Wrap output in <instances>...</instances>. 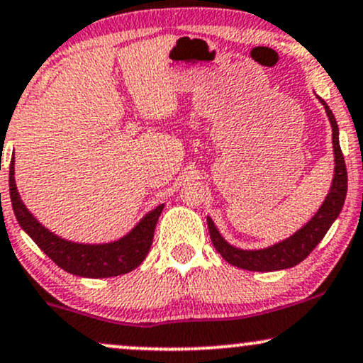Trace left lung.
<instances>
[{
    "label": "left lung",
    "mask_w": 363,
    "mask_h": 363,
    "mask_svg": "<svg viewBox=\"0 0 363 363\" xmlns=\"http://www.w3.org/2000/svg\"><path fill=\"white\" fill-rule=\"evenodd\" d=\"M318 97V96H316ZM318 101L323 104L325 113L328 116L330 124H332V141H333V155H335V168H333V180L330 186L328 195L325 196L321 207L316 210V213L308 220L301 229H298L293 235L286 237L279 242L267 245L262 249H240L227 242L223 239L217 225L210 217H207L208 234L212 239L213 247L217 252L225 259L232 266L240 267V269L257 271V272H271L294 267L296 264L310 256V252L320 240L323 239L328 232L332 223L337 220V217L342 212L343 203L347 196V168L345 160H343L342 150H340L338 141V124L337 119L330 109L328 104L318 97Z\"/></svg>",
    "instance_id": "obj_1"
}]
</instances>
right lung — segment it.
Here are the masks:
<instances>
[{"label": "right lung", "mask_w": 363, "mask_h": 363, "mask_svg": "<svg viewBox=\"0 0 363 363\" xmlns=\"http://www.w3.org/2000/svg\"><path fill=\"white\" fill-rule=\"evenodd\" d=\"M10 196L18 223L35 244L58 267L80 277H113L136 269L150 252L158 217L164 203L150 210L126 235L102 244H82L67 240L42 225L18 194L15 182V158L10 163Z\"/></svg>", "instance_id": "1"}]
</instances>
